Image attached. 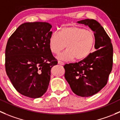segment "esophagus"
Wrapping results in <instances>:
<instances>
[{"label": "esophagus", "instance_id": "obj_1", "mask_svg": "<svg viewBox=\"0 0 120 120\" xmlns=\"http://www.w3.org/2000/svg\"><path fill=\"white\" fill-rule=\"evenodd\" d=\"M58 64L60 65H64V64L63 62H62V61H58Z\"/></svg>", "mask_w": 120, "mask_h": 120}]
</instances>
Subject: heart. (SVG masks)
<instances>
[{
	"mask_svg": "<svg viewBox=\"0 0 120 120\" xmlns=\"http://www.w3.org/2000/svg\"><path fill=\"white\" fill-rule=\"evenodd\" d=\"M96 36L93 31L80 27L71 26L61 27L59 33L53 32L49 39L51 52L58 54L66 46L67 50L60 54L58 59L63 61L84 60L94 46Z\"/></svg>",
	"mask_w": 120,
	"mask_h": 120,
	"instance_id": "b5f03b06",
	"label": "heart"
}]
</instances>
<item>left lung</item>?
<instances>
[{"label": "left lung", "instance_id": "left-lung-1", "mask_svg": "<svg viewBox=\"0 0 120 120\" xmlns=\"http://www.w3.org/2000/svg\"><path fill=\"white\" fill-rule=\"evenodd\" d=\"M94 32L97 50L83 60L65 64L64 77L73 92L81 97H90L100 91L107 82L112 70L113 48L104 28L94 19L78 21Z\"/></svg>", "mask_w": 120, "mask_h": 120}]
</instances>
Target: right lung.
<instances>
[{
    "label": "right lung",
    "mask_w": 120,
    "mask_h": 120,
    "mask_svg": "<svg viewBox=\"0 0 120 120\" xmlns=\"http://www.w3.org/2000/svg\"><path fill=\"white\" fill-rule=\"evenodd\" d=\"M52 27L46 22L23 23L7 43L6 71L15 89L23 96L39 98L48 88L51 68L57 64L49 46Z\"/></svg>",
    "instance_id": "1"
}]
</instances>
